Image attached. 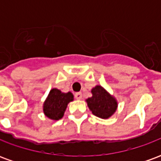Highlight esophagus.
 <instances>
[{"label": "esophagus", "instance_id": "obj_1", "mask_svg": "<svg viewBox=\"0 0 161 161\" xmlns=\"http://www.w3.org/2000/svg\"><path fill=\"white\" fill-rule=\"evenodd\" d=\"M75 97H76V99H77V100H81L82 97H83V95H82L81 92H77V93L75 94Z\"/></svg>", "mask_w": 161, "mask_h": 161}]
</instances>
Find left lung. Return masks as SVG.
<instances>
[{
    "label": "left lung",
    "instance_id": "1",
    "mask_svg": "<svg viewBox=\"0 0 161 161\" xmlns=\"http://www.w3.org/2000/svg\"><path fill=\"white\" fill-rule=\"evenodd\" d=\"M91 97L85 101L92 114L99 118L108 119L115 114L118 107L116 98L101 85H96L91 89Z\"/></svg>",
    "mask_w": 161,
    "mask_h": 161
}]
</instances>
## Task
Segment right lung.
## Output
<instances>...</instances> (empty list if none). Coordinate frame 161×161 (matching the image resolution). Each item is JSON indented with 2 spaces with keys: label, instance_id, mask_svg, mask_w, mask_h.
Returning <instances> with one entry per match:
<instances>
[{
  "label": "right lung",
  "instance_id": "1",
  "mask_svg": "<svg viewBox=\"0 0 161 161\" xmlns=\"http://www.w3.org/2000/svg\"><path fill=\"white\" fill-rule=\"evenodd\" d=\"M74 100V96L71 92H62L53 88L43 103V112L46 117L53 121H58L64 116L66 110L67 105Z\"/></svg>",
  "mask_w": 161,
  "mask_h": 161
}]
</instances>
